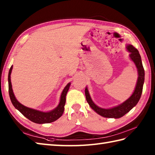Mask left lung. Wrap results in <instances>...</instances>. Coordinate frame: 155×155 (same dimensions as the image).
I'll return each instance as SVG.
<instances>
[{
    "mask_svg": "<svg viewBox=\"0 0 155 155\" xmlns=\"http://www.w3.org/2000/svg\"><path fill=\"white\" fill-rule=\"evenodd\" d=\"M127 50L130 52L129 57L134 63L135 64L138 71V80L133 94L125 101L124 103L110 108H103L94 103L92 101L90 94L88 93L87 87L85 88V96L87 103L89 106L101 116L106 118H118L123 117L125 114L129 112L132 108L136 106L138 102L139 101L141 94H142L143 84L144 81V70L141 61L140 55L139 51L134 48L133 45H127Z\"/></svg>",
    "mask_w": 155,
    "mask_h": 155,
    "instance_id": "left-lung-1",
    "label": "left lung"
}]
</instances>
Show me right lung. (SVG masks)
Masks as SVG:
<instances>
[{
    "mask_svg": "<svg viewBox=\"0 0 155 155\" xmlns=\"http://www.w3.org/2000/svg\"><path fill=\"white\" fill-rule=\"evenodd\" d=\"M12 66H11L8 72V93L11 101L16 109L18 110L21 113L24 115L25 117H27L28 119L31 120L33 123L37 124H44V123H52L55 120H57L58 118H60L62 114H63L64 110V105L66 103V95L67 94V92L70 87L71 83L67 84V86L64 87L62 92L60 103H59L58 106L56 107L54 109L48 112H42L38 110L33 109L24 106V105L20 103L19 102L16 100V98L13 93V91L12 88V84L11 81V74L12 72Z\"/></svg>",
    "mask_w": 155,
    "mask_h": 155,
    "instance_id": "add662e5",
    "label": "right lung"
}]
</instances>
